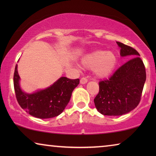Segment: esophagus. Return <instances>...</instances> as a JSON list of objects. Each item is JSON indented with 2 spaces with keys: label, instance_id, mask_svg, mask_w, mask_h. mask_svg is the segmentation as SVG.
Here are the masks:
<instances>
[{
  "label": "esophagus",
  "instance_id": "1",
  "mask_svg": "<svg viewBox=\"0 0 156 156\" xmlns=\"http://www.w3.org/2000/svg\"><path fill=\"white\" fill-rule=\"evenodd\" d=\"M87 81H88V80L86 77H83V78H81V79H80V83L81 84H85V83H87Z\"/></svg>",
  "mask_w": 156,
  "mask_h": 156
}]
</instances>
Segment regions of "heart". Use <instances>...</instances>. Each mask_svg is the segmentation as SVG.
I'll return each mask as SVG.
<instances>
[{"label": "heart", "mask_w": 156, "mask_h": 156, "mask_svg": "<svg viewBox=\"0 0 156 156\" xmlns=\"http://www.w3.org/2000/svg\"><path fill=\"white\" fill-rule=\"evenodd\" d=\"M117 57L113 52L98 50L87 55L82 60L84 67L93 69L97 77L106 78L114 69Z\"/></svg>", "instance_id": "obj_1"}]
</instances>
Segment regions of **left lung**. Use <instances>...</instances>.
<instances>
[{"mask_svg": "<svg viewBox=\"0 0 156 156\" xmlns=\"http://www.w3.org/2000/svg\"><path fill=\"white\" fill-rule=\"evenodd\" d=\"M117 44L121 48V56H131L132 58L109 79L99 83L94 103L98 111L105 115H122L135 109L140 102L146 80L145 67L139 53L120 42Z\"/></svg>", "mask_w": 156, "mask_h": 156, "instance_id": "left-lung-1", "label": "left lung"}]
</instances>
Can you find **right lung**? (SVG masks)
<instances>
[{
    "label": "right lung",
    "instance_id": "1",
    "mask_svg": "<svg viewBox=\"0 0 156 156\" xmlns=\"http://www.w3.org/2000/svg\"><path fill=\"white\" fill-rule=\"evenodd\" d=\"M19 80L16 65L14 73V87L18 104L31 115L42 119L60 115L69 102L73 90L80 83L78 78L61 77L49 87L27 94L20 89Z\"/></svg>",
    "mask_w": 156,
    "mask_h": 156
}]
</instances>
